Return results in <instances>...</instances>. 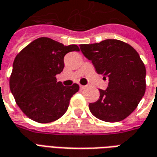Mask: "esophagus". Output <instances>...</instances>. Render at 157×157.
Here are the masks:
<instances>
[{
  "label": "esophagus",
  "instance_id": "34e87169",
  "mask_svg": "<svg viewBox=\"0 0 157 157\" xmlns=\"http://www.w3.org/2000/svg\"><path fill=\"white\" fill-rule=\"evenodd\" d=\"M80 88H81V89H85L86 88V86L80 85Z\"/></svg>",
  "mask_w": 157,
  "mask_h": 157
}]
</instances>
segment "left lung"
<instances>
[{"label": "left lung", "mask_w": 157, "mask_h": 157, "mask_svg": "<svg viewBox=\"0 0 157 157\" xmlns=\"http://www.w3.org/2000/svg\"><path fill=\"white\" fill-rule=\"evenodd\" d=\"M82 54L98 74L109 78L97 102L89 103L93 115L105 122L124 120L135 110L145 92V66L135 48L118 39L80 44ZM106 78V77H105Z\"/></svg>", "instance_id": "left-lung-1"}]
</instances>
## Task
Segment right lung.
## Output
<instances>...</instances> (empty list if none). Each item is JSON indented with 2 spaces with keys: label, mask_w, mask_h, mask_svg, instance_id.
I'll return each instance as SVG.
<instances>
[{
  "label": "right lung",
  "mask_w": 157,
  "mask_h": 157,
  "mask_svg": "<svg viewBox=\"0 0 157 157\" xmlns=\"http://www.w3.org/2000/svg\"><path fill=\"white\" fill-rule=\"evenodd\" d=\"M79 50L77 45L65 46L42 37L17 55L10 76V89L27 117L45 124L65 114L71 97L79 91V86L74 83L65 86L57 82L56 75L64 69L65 55Z\"/></svg>",
  "instance_id": "right-lung-1"
}]
</instances>
